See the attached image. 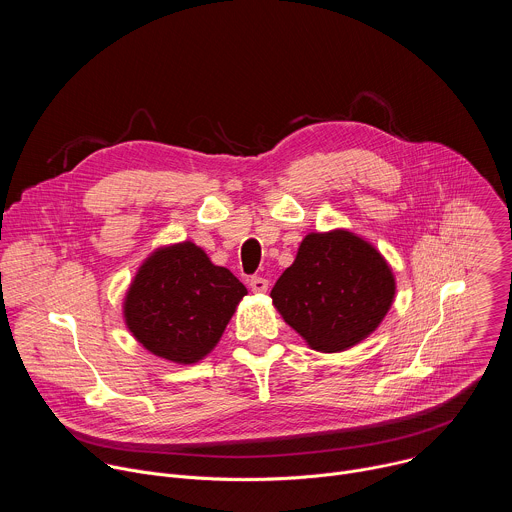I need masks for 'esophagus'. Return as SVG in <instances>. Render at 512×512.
I'll return each mask as SVG.
<instances>
[{
	"label": "esophagus",
	"mask_w": 512,
	"mask_h": 512,
	"mask_svg": "<svg viewBox=\"0 0 512 512\" xmlns=\"http://www.w3.org/2000/svg\"><path fill=\"white\" fill-rule=\"evenodd\" d=\"M249 285H251V289L255 291V294H265L269 283H267V279H265V277H251Z\"/></svg>",
	"instance_id": "1"
}]
</instances>
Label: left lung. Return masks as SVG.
<instances>
[{
	"instance_id": "1",
	"label": "left lung",
	"mask_w": 512,
	"mask_h": 512,
	"mask_svg": "<svg viewBox=\"0 0 512 512\" xmlns=\"http://www.w3.org/2000/svg\"><path fill=\"white\" fill-rule=\"evenodd\" d=\"M395 298L385 257L350 231L310 233L271 289L283 320L310 348L342 352L369 338Z\"/></svg>"
}]
</instances>
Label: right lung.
<instances>
[{"mask_svg": "<svg viewBox=\"0 0 512 512\" xmlns=\"http://www.w3.org/2000/svg\"><path fill=\"white\" fill-rule=\"evenodd\" d=\"M247 287L210 263L190 241L154 251L131 281L123 316L129 332L152 354L192 364L221 340Z\"/></svg>", "mask_w": 512, "mask_h": 512, "instance_id": "obj_1", "label": "right lung"}]
</instances>
